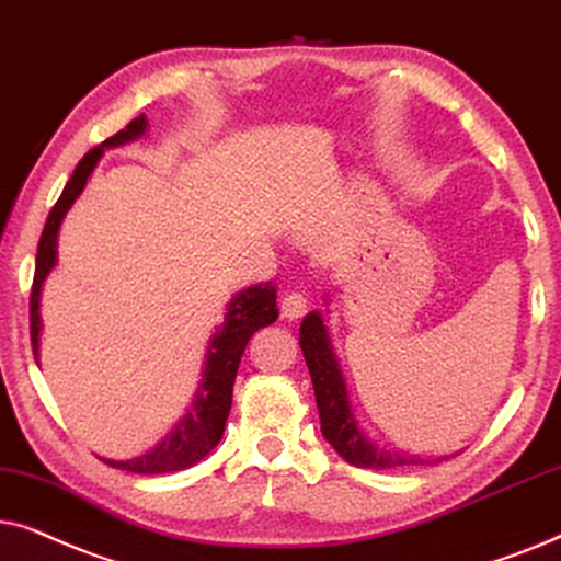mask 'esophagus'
<instances>
[{
	"instance_id": "obj_1",
	"label": "esophagus",
	"mask_w": 561,
	"mask_h": 561,
	"mask_svg": "<svg viewBox=\"0 0 561 561\" xmlns=\"http://www.w3.org/2000/svg\"><path fill=\"white\" fill-rule=\"evenodd\" d=\"M279 312H282V318H287V320L302 318L305 312H308V297H305L302 293H287L279 302Z\"/></svg>"
}]
</instances>
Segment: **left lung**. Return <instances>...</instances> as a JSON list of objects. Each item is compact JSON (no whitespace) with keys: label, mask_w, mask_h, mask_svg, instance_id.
Here are the masks:
<instances>
[{"label":"left lung","mask_w":561,"mask_h":561,"mask_svg":"<svg viewBox=\"0 0 561 561\" xmlns=\"http://www.w3.org/2000/svg\"><path fill=\"white\" fill-rule=\"evenodd\" d=\"M300 348L305 354L312 377V390H316V402L320 413V431H323L325 442L333 446L335 454L348 461L351 467L358 469H405L433 465L421 457H410V454L385 451L379 449L358 431L351 413L346 385H343L339 362H335L331 341H328L325 325L318 312H310L300 325Z\"/></svg>","instance_id":"8db88e82"}]
</instances>
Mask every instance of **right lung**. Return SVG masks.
I'll use <instances>...</instances> for the list:
<instances>
[{
	"label": "right lung",
	"mask_w": 561,
	"mask_h": 561,
	"mask_svg": "<svg viewBox=\"0 0 561 561\" xmlns=\"http://www.w3.org/2000/svg\"><path fill=\"white\" fill-rule=\"evenodd\" d=\"M146 130V115L133 117L123 130L104 140L92 151L84 153V159L77 163L69 182H66L61 197L50 210L46 228L41 233V243H37V256H35V276H33V289H30V341H33V354L37 362V335H41V287L46 282V276L56 264V241H58V228L73 199L79 197L84 190L89 174H92L96 161H100L102 151L107 146L125 144V140L138 138ZM276 316V293L274 287H251L236 297L228 305L226 323L220 325V331L213 335L210 348H207V362L203 371V382L197 387L194 402L174 431L169 433L163 442L156 446L153 451L144 454L138 459L128 461H110L104 459V465L125 469L133 474H167L179 472V469H190L203 461L210 454L226 431V421L233 405V382L241 367V356L249 339L259 328L272 325Z\"/></svg>",
	"instance_id": "right-lung-1"
}]
</instances>
